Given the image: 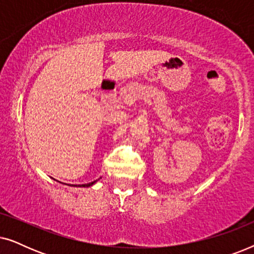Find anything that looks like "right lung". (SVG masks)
Returning a JSON list of instances; mask_svg holds the SVG:
<instances>
[{
    "label": "right lung",
    "mask_w": 254,
    "mask_h": 254,
    "mask_svg": "<svg viewBox=\"0 0 254 254\" xmlns=\"http://www.w3.org/2000/svg\"><path fill=\"white\" fill-rule=\"evenodd\" d=\"M97 182V180H95V182H92V183H89V184H83V187H89V186H92L93 184H95Z\"/></svg>",
    "instance_id": "right-lung-1"
}]
</instances>
